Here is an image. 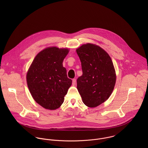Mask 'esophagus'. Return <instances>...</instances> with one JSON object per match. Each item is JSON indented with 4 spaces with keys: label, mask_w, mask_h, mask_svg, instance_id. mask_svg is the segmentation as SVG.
<instances>
[{
    "label": "esophagus",
    "mask_w": 148,
    "mask_h": 148,
    "mask_svg": "<svg viewBox=\"0 0 148 148\" xmlns=\"http://www.w3.org/2000/svg\"><path fill=\"white\" fill-rule=\"evenodd\" d=\"M76 83V79H73L72 80V84L73 85H75Z\"/></svg>",
    "instance_id": "1"
}]
</instances>
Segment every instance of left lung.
<instances>
[{
	"instance_id": "8db88e82",
	"label": "left lung",
	"mask_w": 148,
	"mask_h": 148,
	"mask_svg": "<svg viewBox=\"0 0 148 148\" xmlns=\"http://www.w3.org/2000/svg\"><path fill=\"white\" fill-rule=\"evenodd\" d=\"M76 52L83 71L77 80V88L85 106L96 107L113 90L116 79L113 64L109 55L97 45L84 44Z\"/></svg>"
}]
</instances>
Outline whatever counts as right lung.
Returning <instances> with one entry per match:
<instances>
[{"mask_svg":"<svg viewBox=\"0 0 148 148\" xmlns=\"http://www.w3.org/2000/svg\"><path fill=\"white\" fill-rule=\"evenodd\" d=\"M68 51L55 47L44 49L36 55L27 72L29 92L35 101L45 109L54 110L62 106L72 84L63 66Z\"/></svg>","mask_w":148,"mask_h":148,"instance_id":"obj_1","label":"right lung"}]
</instances>
